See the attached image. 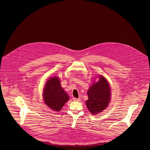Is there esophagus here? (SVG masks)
I'll list each match as a JSON object with an SVG mask.
<instances>
[{"label": "esophagus", "mask_w": 150, "mask_h": 150, "mask_svg": "<svg viewBox=\"0 0 150 150\" xmlns=\"http://www.w3.org/2000/svg\"><path fill=\"white\" fill-rule=\"evenodd\" d=\"M73 100H74V101H80V98H76L73 97Z\"/></svg>", "instance_id": "1"}]
</instances>
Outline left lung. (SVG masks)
<instances>
[{
  "instance_id": "1",
  "label": "left lung",
  "mask_w": 150,
  "mask_h": 150,
  "mask_svg": "<svg viewBox=\"0 0 150 150\" xmlns=\"http://www.w3.org/2000/svg\"><path fill=\"white\" fill-rule=\"evenodd\" d=\"M88 99L86 105L92 114H98L108 107L111 98V91L108 81L100 75L99 80L94 82L87 91Z\"/></svg>"
}]
</instances>
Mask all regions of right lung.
Returning a JSON list of instances; mask_svg holds the SVG:
<instances>
[{"label":"right lung","instance_id":"1","mask_svg":"<svg viewBox=\"0 0 150 150\" xmlns=\"http://www.w3.org/2000/svg\"><path fill=\"white\" fill-rule=\"evenodd\" d=\"M43 92L45 105L57 112H59L69 100L68 95L61 86L58 77H52L48 79Z\"/></svg>","mask_w":150,"mask_h":150}]
</instances>
